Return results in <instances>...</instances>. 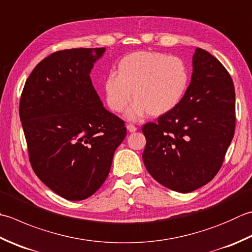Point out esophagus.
<instances>
[{
	"mask_svg": "<svg viewBox=\"0 0 252 252\" xmlns=\"http://www.w3.org/2000/svg\"><path fill=\"white\" fill-rule=\"evenodd\" d=\"M126 129L129 130V132H135L137 130V127L134 125H132V123H129V125L126 126Z\"/></svg>",
	"mask_w": 252,
	"mask_h": 252,
	"instance_id": "34e87169",
	"label": "esophagus"
}]
</instances>
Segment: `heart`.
I'll list each match as a JSON object with an SVG mask.
<instances>
[{"mask_svg": "<svg viewBox=\"0 0 252 252\" xmlns=\"http://www.w3.org/2000/svg\"><path fill=\"white\" fill-rule=\"evenodd\" d=\"M190 70L180 58L154 51H139L122 58L117 73L111 72L103 82V93L112 111L127 110L130 119L144 113L159 117L174 110L188 90Z\"/></svg>", "mask_w": 252, "mask_h": 252, "instance_id": "heart-1", "label": "heart"}]
</instances>
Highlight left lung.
I'll return each mask as SVG.
<instances>
[{"instance_id": "8db88e82", "label": "left lung", "mask_w": 252, "mask_h": 252, "mask_svg": "<svg viewBox=\"0 0 252 252\" xmlns=\"http://www.w3.org/2000/svg\"><path fill=\"white\" fill-rule=\"evenodd\" d=\"M193 73L181 102L142 127L143 161L166 188L188 193L208 184L223 165L235 133V87L218 59L196 48Z\"/></svg>"}]
</instances>
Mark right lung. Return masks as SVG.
Wrapping results in <instances>:
<instances>
[{"label": "right lung", "mask_w": 252, "mask_h": 252, "mask_svg": "<svg viewBox=\"0 0 252 252\" xmlns=\"http://www.w3.org/2000/svg\"><path fill=\"white\" fill-rule=\"evenodd\" d=\"M105 48H75L43 59L25 83L19 117L34 174L62 198L81 201L100 188L125 140L91 80Z\"/></svg>", "instance_id": "obj_1"}]
</instances>
